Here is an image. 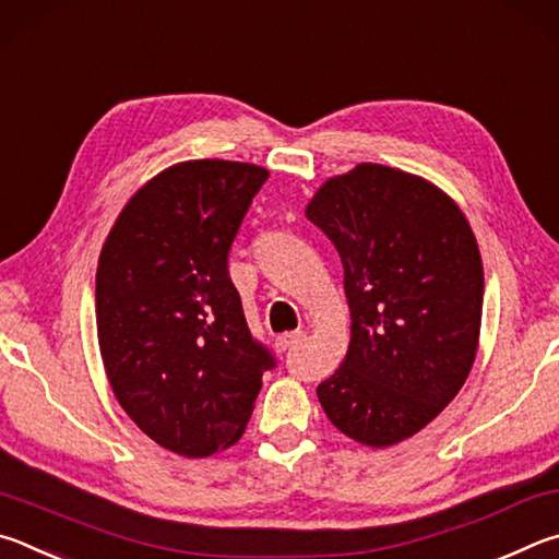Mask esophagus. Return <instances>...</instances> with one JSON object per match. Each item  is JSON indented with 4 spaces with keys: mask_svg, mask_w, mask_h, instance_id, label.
Here are the masks:
<instances>
[{
    "mask_svg": "<svg viewBox=\"0 0 559 559\" xmlns=\"http://www.w3.org/2000/svg\"><path fill=\"white\" fill-rule=\"evenodd\" d=\"M307 338V334L305 331H289V334H282V336H277L274 338V348L280 350H287V348H292V346H297V344H301V341Z\"/></svg>",
    "mask_w": 559,
    "mask_h": 559,
    "instance_id": "esophagus-1",
    "label": "esophagus"
}]
</instances>
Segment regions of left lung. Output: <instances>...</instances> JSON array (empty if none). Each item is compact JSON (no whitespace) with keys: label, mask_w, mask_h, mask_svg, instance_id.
Masks as SVG:
<instances>
[{"label":"left lung","mask_w":559,"mask_h":559,"mask_svg":"<svg viewBox=\"0 0 559 559\" xmlns=\"http://www.w3.org/2000/svg\"><path fill=\"white\" fill-rule=\"evenodd\" d=\"M344 264L350 341L317 388L346 437L390 447L452 403L474 366L484 267L464 213L419 176L358 164L307 205Z\"/></svg>","instance_id":"obj_1"}]
</instances>
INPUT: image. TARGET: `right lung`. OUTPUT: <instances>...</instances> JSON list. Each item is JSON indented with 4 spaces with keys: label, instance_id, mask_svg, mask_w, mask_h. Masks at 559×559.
<instances>
[{
    "label": "right lung",
    "instance_id": "1",
    "mask_svg": "<svg viewBox=\"0 0 559 559\" xmlns=\"http://www.w3.org/2000/svg\"><path fill=\"white\" fill-rule=\"evenodd\" d=\"M270 171L169 166L117 215L95 274L97 341L117 403L169 452L211 456L240 439L274 356L252 338L228 254Z\"/></svg>",
    "mask_w": 559,
    "mask_h": 559
}]
</instances>
